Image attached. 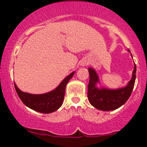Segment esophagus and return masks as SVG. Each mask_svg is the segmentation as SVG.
I'll list each match as a JSON object with an SVG mask.
<instances>
[{
    "label": "esophagus",
    "instance_id": "1",
    "mask_svg": "<svg viewBox=\"0 0 147 147\" xmlns=\"http://www.w3.org/2000/svg\"><path fill=\"white\" fill-rule=\"evenodd\" d=\"M81 65H82L83 66H86V65H88V61L87 60H84L82 62V63H81Z\"/></svg>",
    "mask_w": 147,
    "mask_h": 147
}]
</instances>
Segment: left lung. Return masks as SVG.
Segmentation results:
<instances>
[{
	"label": "left lung",
	"mask_w": 147,
	"mask_h": 147,
	"mask_svg": "<svg viewBox=\"0 0 147 147\" xmlns=\"http://www.w3.org/2000/svg\"><path fill=\"white\" fill-rule=\"evenodd\" d=\"M128 52H130L128 50ZM131 56H133L131 54ZM90 80L88 85V98L93 107L103 111H110L117 109L125 104L131 95L136 77V65L134 63L132 77L126 86L117 89H109L103 86L98 87L99 76L93 68H88Z\"/></svg>",
	"instance_id": "8db88e82"
}]
</instances>
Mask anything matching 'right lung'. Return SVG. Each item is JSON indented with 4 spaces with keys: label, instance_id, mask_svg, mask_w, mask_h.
<instances>
[{
    "label": "right lung",
    "instance_id": "1",
    "mask_svg": "<svg viewBox=\"0 0 147 147\" xmlns=\"http://www.w3.org/2000/svg\"><path fill=\"white\" fill-rule=\"evenodd\" d=\"M75 71L68 75L53 90L43 94H30L23 92L14 83L15 89L22 102L30 109L42 113H50L58 110L63 104L67 84L73 77Z\"/></svg>",
    "mask_w": 147,
    "mask_h": 147
}]
</instances>
